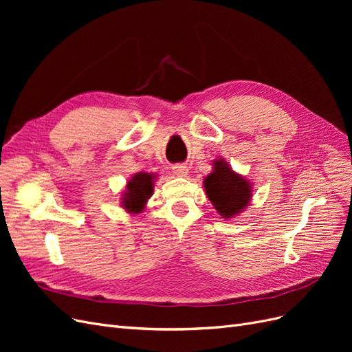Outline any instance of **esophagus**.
I'll use <instances>...</instances> for the list:
<instances>
[{
  "label": "esophagus",
  "mask_w": 352,
  "mask_h": 352,
  "mask_svg": "<svg viewBox=\"0 0 352 352\" xmlns=\"http://www.w3.org/2000/svg\"><path fill=\"white\" fill-rule=\"evenodd\" d=\"M172 170H173V173L179 177H184L188 175V167L185 164H175L172 167Z\"/></svg>",
  "instance_id": "obj_1"
}]
</instances>
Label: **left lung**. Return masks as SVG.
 <instances>
[{
    "label": "left lung",
    "mask_w": 352,
    "mask_h": 352,
    "mask_svg": "<svg viewBox=\"0 0 352 352\" xmlns=\"http://www.w3.org/2000/svg\"><path fill=\"white\" fill-rule=\"evenodd\" d=\"M212 166V172L204 179L206 194L223 219H232L250 206L251 184L233 172L223 158L216 160Z\"/></svg>",
    "instance_id": "1"
}]
</instances>
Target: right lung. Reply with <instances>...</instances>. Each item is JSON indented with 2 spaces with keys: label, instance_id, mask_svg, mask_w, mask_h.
<instances>
[{
  "label": "right lung",
  "instance_id": "obj_1",
  "mask_svg": "<svg viewBox=\"0 0 352 352\" xmlns=\"http://www.w3.org/2000/svg\"><path fill=\"white\" fill-rule=\"evenodd\" d=\"M154 179L155 176L151 173H135L132 179L127 182L126 190L122 197V207L127 212H133L138 214L141 212L150 199L154 190Z\"/></svg>",
  "mask_w": 352,
  "mask_h": 352
}]
</instances>
